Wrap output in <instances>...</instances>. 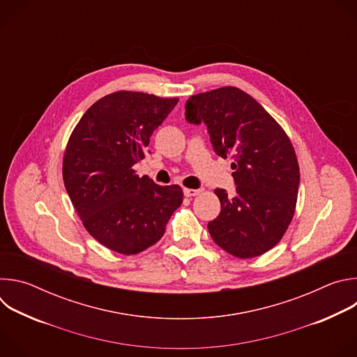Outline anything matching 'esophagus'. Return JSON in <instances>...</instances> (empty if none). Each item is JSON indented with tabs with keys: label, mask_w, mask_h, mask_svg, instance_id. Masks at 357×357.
Here are the masks:
<instances>
[{
	"label": "esophagus",
	"mask_w": 357,
	"mask_h": 357,
	"mask_svg": "<svg viewBox=\"0 0 357 357\" xmlns=\"http://www.w3.org/2000/svg\"><path fill=\"white\" fill-rule=\"evenodd\" d=\"M200 192H202V189H188V188H185V189H183V195H185V196H188V197L196 196V195H199Z\"/></svg>",
	"instance_id": "1"
}]
</instances>
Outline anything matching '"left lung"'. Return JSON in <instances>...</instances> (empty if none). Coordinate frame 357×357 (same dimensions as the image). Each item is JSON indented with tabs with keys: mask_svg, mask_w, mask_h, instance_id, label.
<instances>
[{
	"mask_svg": "<svg viewBox=\"0 0 357 357\" xmlns=\"http://www.w3.org/2000/svg\"><path fill=\"white\" fill-rule=\"evenodd\" d=\"M185 117L205 123L216 154L233 160L236 195L215 189L222 211L208 225L212 238L234 257L261 256L295 212L299 167L289 138L257 100L231 86L192 96Z\"/></svg>",
	"mask_w": 357,
	"mask_h": 357,
	"instance_id": "8db88e82",
	"label": "left lung"
}]
</instances>
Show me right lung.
<instances>
[{"mask_svg":"<svg viewBox=\"0 0 357 357\" xmlns=\"http://www.w3.org/2000/svg\"><path fill=\"white\" fill-rule=\"evenodd\" d=\"M176 103L116 91L96 101L69 138L63 182L73 206L98 243L126 256L155 244L182 203L181 186H160L132 169Z\"/></svg>","mask_w":357,"mask_h":357,"instance_id":"right-lung-1","label":"right lung"}]
</instances>
